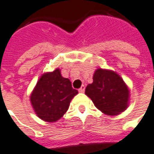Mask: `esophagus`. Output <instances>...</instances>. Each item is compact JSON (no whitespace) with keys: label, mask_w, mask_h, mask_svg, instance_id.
Segmentation results:
<instances>
[{"label":"esophagus","mask_w":154,"mask_h":154,"mask_svg":"<svg viewBox=\"0 0 154 154\" xmlns=\"http://www.w3.org/2000/svg\"><path fill=\"white\" fill-rule=\"evenodd\" d=\"M78 91H79L80 93H84V91H85V86H84V85L82 86L81 88H80L78 89Z\"/></svg>","instance_id":"1"}]
</instances>
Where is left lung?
<instances>
[{"mask_svg":"<svg viewBox=\"0 0 154 154\" xmlns=\"http://www.w3.org/2000/svg\"><path fill=\"white\" fill-rule=\"evenodd\" d=\"M94 105L109 116L123 112L127 107L129 90L118 74L109 70L98 69L93 77V83L85 89Z\"/></svg>","mask_w":154,"mask_h":154,"instance_id":"1","label":"left lung"}]
</instances>
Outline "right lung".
<instances>
[{
  "mask_svg": "<svg viewBox=\"0 0 154 154\" xmlns=\"http://www.w3.org/2000/svg\"><path fill=\"white\" fill-rule=\"evenodd\" d=\"M77 93L71 81L62 77L59 69H56L40 77L30 99L38 116L48 122H54L66 112Z\"/></svg>",
  "mask_w": 154,
  "mask_h": 154,
  "instance_id": "add662e5",
  "label": "right lung"
}]
</instances>
